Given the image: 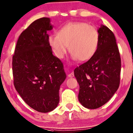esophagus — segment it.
I'll use <instances>...</instances> for the list:
<instances>
[{
    "label": "esophagus",
    "mask_w": 133,
    "mask_h": 133,
    "mask_svg": "<svg viewBox=\"0 0 133 133\" xmlns=\"http://www.w3.org/2000/svg\"><path fill=\"white\" fill-rule=\"evenodd\" d=\"M74 76H75V75H74V73H73V72H71V73L68 74V76L69 77H74Z\"/></svg>",
    "instance_id": "esophagus-1"
}]
</instances>
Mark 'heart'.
<instances>
[{
  "label": "heart",
  "instance_id": "b5f03b06",
  "mask_svg": "<svg viewBox=\"0 0 133 133\" xmlns=\"http://www.w3.org/2000/svg\"><path fill=\"white\" fill-rule=\"evenodd\" d=\"M49 43L58 58L64 57L68 49L74 60L86 62L97 50L99 34L95 27L85 22H71L62 27L58 34L49 37Z\"/></svg>",
  "mask_w": 133,
  "mask_h": 133
}]
</instances>
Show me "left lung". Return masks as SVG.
Masks as SVG:
<instances>
[{"label": "left lung", "mask_w": 133, "mask_h": 133, "mask_svg": "<svg viewBox=\"0 0 133 133\" xmlns=\"http://www.w3.org/2000/svg\"><path fill=\"white\" fill-rule=\"evenodd\" d=\"M98 32L95 54L74 71L79 85V102L90 109L106 104L118 89L120 80L121 58L114 34L103 25Z\"/></svg>", "instance_id": "8db88e82"}]
</instances>
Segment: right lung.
<instances>
[{
  "label": "right lung",
  "instance_id": "add662e5",
  "mask_svg": "<svg viewBox=\"0 0 133 133\" xmlns=\"http://www.w3.org/2000/svg\"><path fill=\"white\" fill-rule=\"evenodd\" d=\"M52 29L48 18L33 22L19 37L12 59L17 92L30 108L43 113L57 106L60 86L66 78L63 63L49 44L47 31Z\"/></svg>",
  "mask_w": 133,
  "mask_h": 133
}]
</instances>
